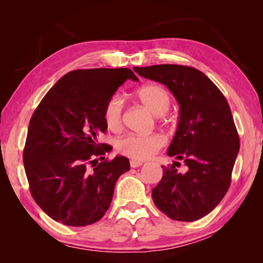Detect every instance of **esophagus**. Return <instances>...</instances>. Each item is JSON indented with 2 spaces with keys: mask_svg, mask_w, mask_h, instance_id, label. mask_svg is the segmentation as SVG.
Segmentation results:
<instances>
[{
  "mask_svg": "<svg viewBox=\"0 0 263 263\" xmlns=\"http://www.w3.org/2000/svg\"><path fill=\"white\" fill-rule=\"evenodd\" d=\"M143 163L141 160H136V159H132L130 160V166L132 167H139V166H141Z\"/></svg>",
  "mask_w": 263,
  "mask_h": 263,
  "instance_id": "esophagus-1",
  "label": "esophagus"
}]
</instances>
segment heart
<instances>
[{
	"instance_id": "obj_1",
	"label": "heart",
	"mask_w": 263,
	"mask_h": 263,
	"mask_svg": "<svg viewBox=\"0 0 263 263\" xmlns=\"http://www.w3.org/2000/svg\"><path fill=\"white\" fill-rule=\"evenodd\" d=\"M138 98L151 112L161 116L166 114L171 105L167 91L158 85H145L138 89ZM124 111V99L115 93L110 96L104 105V121L107 127L117 130L122 127ZM165 139L160 134H128L118 140L117 148L124 156L134 159H147L156 154L164 146Z\"/></svg>"
}]
</instances>
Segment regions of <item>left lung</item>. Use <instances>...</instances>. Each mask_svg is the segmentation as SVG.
I'll return each instance as SVG.
<instances>
[{"label":"left lung","mask_w":263,"mask_h":263,"mask_svg":"<svg viewBox=\"0 0 263 263\" xmlns=\"http://www.w3.org/2000/svg\"><path fill=\"white\" fill-rule=\"evenodd\" d=\"M140 77L160 82L179 105L177 130L167 149L184 171L163 167L152 189L156 206L168 218L195 221L218 206L231 184L239 136L228 100L202 71L179 64L135 67ZM181 165V164H179Z\"/></svg>","instance_id":"8db88e82"}]
</instances>
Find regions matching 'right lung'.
Masks as SVG:
<instances>
[{"label":"right lung","mask_w":263,"mask_h":263,"mask_svg":"<svg viewBox=\"0 0 263 263\" xmlns=\"http://www.w3.org/2000/svg\"><path fill=\"white\" fill-rule=\"evenodd\" d=\"M128 68L78 69L63 75L34 110L24 148L30 192L50 218L68 226L98 221L109 210L118 177L130 168L128 158L105 159L110 146L104 105L127 80Z\"/></svg>","instance_id":"obj_1"}]
</instances>
